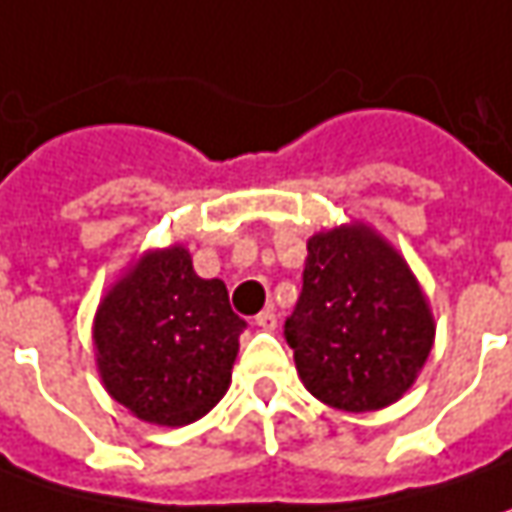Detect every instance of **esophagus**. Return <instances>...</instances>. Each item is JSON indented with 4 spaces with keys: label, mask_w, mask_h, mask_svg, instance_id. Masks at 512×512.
<instances>
[{
    "label": "esophagus",
    "mask_w": 512,
    "mask_h": 512,
    "mask_svg": "<svg viewBox=\"0 0 512 512\" xmlns=\"http://www.w3.org/2000/svg\"><path fill=\"white\" fill-rule=\"evenodd\" d=\"M256 325L262 327V330H276V327H279V316H276L273 310H262V313L256 316Z\"/></svg>",
    "instance_id": "1"
}]
</instances>
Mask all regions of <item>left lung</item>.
I'll list each match as a JSON object with an SVG mask.
<instances>
[{
	"instance_id": "obj_1",
	"label": "left lung",
	"mask_w": 512,
	"mask_h": 512,
	"mask_svg": "<svg viewBox=\"0 0 512 512\" xmlns=\"http://www.w3.org/2000/svg\"><path fill=\"white\" fill-rule=\"evenodd\" d=\"M285 336L319 402L370 413L416 384L436 319L402 253L376 227L350 222L307 239L305 285Z\"/></svg>"
}]
</instances>
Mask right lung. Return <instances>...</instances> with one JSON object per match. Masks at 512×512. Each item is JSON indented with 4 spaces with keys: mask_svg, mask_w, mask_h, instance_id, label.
Wrapping results in <instances>:
<instances>
[{
    "mask_svg": "<svg viewBox=\"0 0 512 512\" xmlns=\"http://www.w3.org/2000/svg\"><path fill=\"white\" fill-rule=\"evenodd\" d=\"M242 330L222 279H202L185 245L153 247L96 307V370L136 419L185 427L227 393Z\"/></svg>",
    "mask_w": 512,
    "mask_h": 512,
    "instance_id": "right-lung-1",
    "label": "right lung"
}]
</instances>
